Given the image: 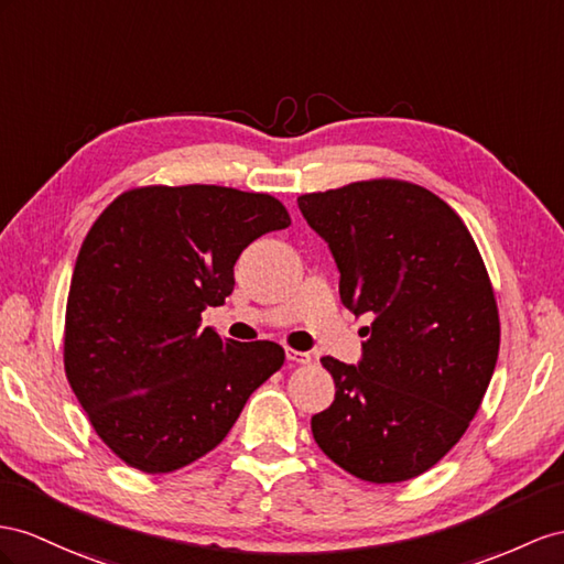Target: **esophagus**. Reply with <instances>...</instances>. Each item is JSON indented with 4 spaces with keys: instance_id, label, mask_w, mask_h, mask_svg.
Here are the masks:
<instances>
[{
    "instance_id": "obj_1",
    "label": "esophagus",
    "mask_w": 564,
    "mask_h": 564,
    "mask_svg": "<svg viewBox=\"0 0 564 564\" xmlns=\"http://www.w3.org/2000/svg\"><path fill=\"white\" fill-rule=\"evenodd\" d=\"M285 357L291 359V362H295V365H310L312 362V357H310V352H302V350H293V348H288L285 350Z\"/></svg>"
}]
</instances>
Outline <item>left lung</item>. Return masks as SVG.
I'll return each mask as SVG.
<instances>
[{
	"label": "left lung",
	"mask_w": 564,
	"mask_h": 564,
	"mask_svg": "<svg viewBox=\"0 0 564 564\" xmlns=\"http://www.w3.org/2000/svg\"><path fill=\"white\" fill-rule=\"evenodd\" d=\"M297 205L340 271V300L369 314L355 365L322 357L336 400L316 445L371 484L424 474L465 436L500 348L498 305L459 216L422 185L357 181Z\"/></svg>",
	"instance_id": "1"
}]
</instances>
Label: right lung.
Here are the masks:
<instances>
[{
    "instance_id": "obj_1",
    "label": "right lung",
    "mask_w": 564,
    "mask_h": 564,
    "mask_svg": "<svg viewBox=\"0 0 564 564\" xmlns=\"http://www.w3.org/2000/svg\"><path fill=\"white\" fill-rule=\"evenodd\" d=\"M291 226L276 197L221 185H148L99 214L66 302V379L128 467L169 474L207 455L283 367L279 343L202 328L234 293L252 240Z\"/></svg>"
}]
</instances>
